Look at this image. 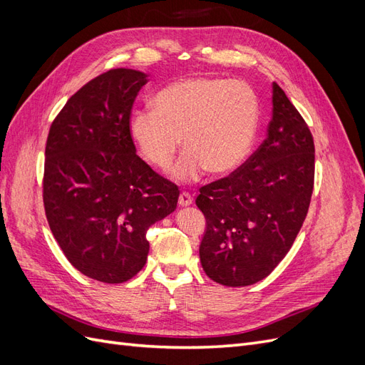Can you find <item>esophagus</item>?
I'll return each instance as SVG.
<instances>
[{"label":"esophagus","instance_id":"34e87169","mask_svg":"<svg viewBox=\"0 0 365 365\" xmlns=\"http://www.w3.org/2000/svg\"><path fill=\"white\" fill-rule=\"evenodd\" d=\"M192 202H193V197H192V195H189L187 192H181V193H180L178 204H180L181 207H187V205H190Z\"/></svg>","mask_w":365,"mask_h":365}]
</instances>
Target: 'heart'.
Masks as SVG:
<instances>
[{
    "label": "heart",
    "instance_id": "1",
    "mask_svg": "<svg viewBox=\"0 0 365 365\" xmlns=\"http://www.w3.org/2000/svg\"><path fill=\"white\" fill-rule=\"evenodd\" d=\"M153 109L129 120V134L141 157L161 170L185 149L172 176L196 181L207 170L225 176L244 163L259 129V101L252 88L224 77H187L169 83L152 101Z\"/></svg>",
    "mask_w": 365,
    "mask_h": 365
}]
</instances>
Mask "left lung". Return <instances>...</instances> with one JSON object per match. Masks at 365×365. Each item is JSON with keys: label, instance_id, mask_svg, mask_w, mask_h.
Instances as JSON below:
<instances>
[{"label": "left lung", "instance_id": "obj_1", "mask_svg": "<svg viewBox=\"0 0 365 365\" xmlns=\"http://www.w3.org/2000/svg\"><path fill=\"white\" fill-rule=\"evenodd\" d=\"M314 175L311 130L274 82L267 138L237 170L201 187L196 197L207 219L200 257L208 277L231 288L268 277L304 222Z\"/></svg>", "mask_w": 365, "mask_h": 365}]
</instances>
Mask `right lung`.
Segmentation results:
<instances>
[{"instance_id": "add662e5", "label": "right lung", "mask_w": 365, "mask_h": 365, "mask_svg": "<svg viewBox=\"0 0 365 365\" xmlns=\"http://www.w3.org/2000/svg\"><path fill=\"white\" fill-rule=\"evenodd\" d=\"M148 74L109 70L68 98L50 126L42 197L51 233L73 267L123 283L148 260L150 225L176 208L178 185L137 155L132 105Z\"/></svg>"}]
</instances>
